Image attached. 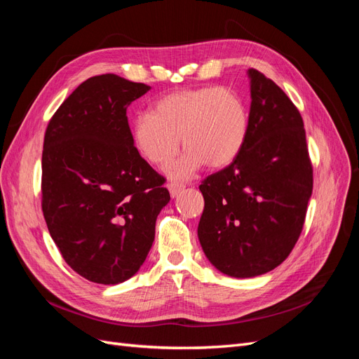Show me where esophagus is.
I'll return each instance as SVG.
<instances>
[{
	"label": "esophagus",
	"mask_w": 359,
	"mask_h": 359,
	"mask_svg": "<svg viewBox=\"0 0 359 359\" xmlns=\"http://www.w3.org/2000/svg\"><path fill=\"white\" fill-rule=\"evenodd\" d=\"M168 189H169V193H170L172 198H178L180 194L182 193V190L186 189V186H184V184H180V182H169Z\"/></svg>",
	"instance_id": "34e87169"
}]
</instances>
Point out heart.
I'll list each match as a JSON object with an SVG mask.
<instances>
[{"label":"heart","mask_w":359,"mask_h":359,"mask_svg":"<svg viewBox=\"0 0 359 359\" xmlns=\"http://www.w3.org/2000/svg\"><path fill=\"white\" fill-rule=\"evenodd\" d=\"M248 135V112L243 99L229 88L202 86L163 97L151 114H139L132 126L137 153L148 163L166 166L172 180H189L202 166L224 168L240 156ZM182 139L180 140L179 137Z\"/></svg>","instance_id":"b5f03b06"}]
</instances>
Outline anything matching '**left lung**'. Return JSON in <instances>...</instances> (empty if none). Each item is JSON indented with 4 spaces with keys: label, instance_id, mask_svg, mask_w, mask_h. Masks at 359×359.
I'll return each mask as SVG.
<instances>
[{
    "label": "left lung",
    "instance_id": "8db88e82",
    "mask_svg": "<svg viewBox=\"0 0 359 359\" xmlns=\"http://www.w3.org/2000/svg\"><path fill=\"white\" fill-rule=\"evenodd\" d=\"M247 73L252 104L245 145L199 186L202 250L220 273L235 278L262 276L290 255L313 190L299 111L265 74Z\"/></svg>",
    "mask_w": 359,
    "mask_h": 359
}]
</instances>
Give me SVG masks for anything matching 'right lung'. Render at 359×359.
Instances as JSON below:
<instances>
[{"instance_id": "right-lung-1", "label": "right lung", "mask_w": 359, "mask_h": 359, "mask_svg": "<svg viewBox=\"0 0 359 359\" xmlns=\"http://www.w3.org/2000/svg\"><path fill=\"white\" fill-rule=\"evenodd\" d=\"M151 86L107 73L86 79L53 114L41 156V210L67 265L99 285L142 266L170 201L136 151L127 107Z\"/></svg>"}]
</instances>
